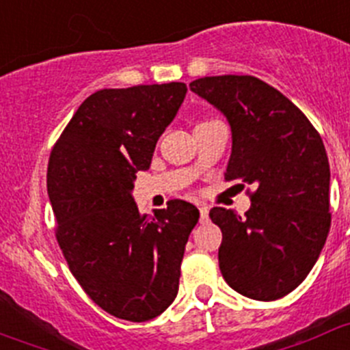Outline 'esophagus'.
I'll return each mask as SVG.
<instances>
[{"label":"esophagus","mask_w":350,"mask_h":350,"mask_svg":"<svg viewBox=\"0 0 350 350\" xmlns=\"http://www.w3.org/2000/svg\"><path fill=\"white\" fill-rule=\"evenodd\" d=\"M199 213H200V223H207V219H209V207L200 206Z\"/></svg>","instance_id":"esophagus-1"}]
</instances>
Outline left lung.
I'll return each instance as SVG.
<instances>
[{"instance_id":"left-lung-1","label":"left lung","mask_w":350,"mask_h":350,"mask_svg":"<svg viewBox=\"0 0 350 350\" xmlns=\"http://www.w3.org/2000/svg\"><path fill=\"white\" fill-rule=\"evenodd\" d=\"M189 86L231 126L224 178L255 187L245 217L224 207L209 213L223 233L221 274L243 296L279 299L306 279L330 231L323 141L291 100L255 76H206Z\"/></svg>"}]
</instances>
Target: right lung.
I'll use <instances>...</instances> for the list:
<instances>
[{
    "instance_id": "add662e5",
    "label": "right lung",
    "mask_w": 350,
    "mask_h": 350,
    "mask_svg": "<svg viewBox=\"0 0 350 350\" xmlns=\"http://www.w3.org/2000/svg\"><path fill=\"white\" fill-rule=\"evenodd\" d=\"M185 93L175 81L95 92L51 151L47 193L62 255L83 291L122 320L148 321L174 303L199 221L180 199L141 214L131 193Z\"/></svg>"
}]
</instances>
